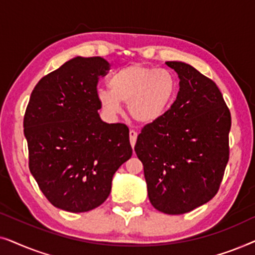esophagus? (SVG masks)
Segmentation results:
<instances>
[{"instance_id":"esophagus-1","label":"esophagus","mask_w":255,"mask_h":255,"mask_svg":"<svg viewBox=\"0 0 255 255\" xmlns=\"http://www.w3.org/2000/svg\"><path fill=\"white\" fill-rule=\"evenodd\" d=\"M128 135H130V142H131V146L132 147H134V145H135V141H137V132L135 131H133V130H131L130 131V133H128Z\"/></svg>"}]
</instances>
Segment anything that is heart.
<instances>
[{"instance_id": "obj_1", "label": "heart", "mask_w": 255, "mask_h": 255, "mask_svg": "<svg viewBox=\"0 0 255 255\" xmlns=\"http://www.w3.org/2000/svg\"><path fill=\"white\" fill-rule=\"evenodd\" d=\"M109 89L97 90V101L109 116L121 114L122 103L128 104L132 120L151 124L160 120L176 97L177 81L168 69L140 64L130 65L114 72Z\"/></svg>"}]
</instances>
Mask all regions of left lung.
Wrapping results in <instances>:
<instances>
[{"mask_svg":"<svg viewBox=\"0 0 255 255\" xmlns=\"http://www.w3.org/2000/svg\"><path fill=\"white\" fill-rule=\"evenodd\" d=\"M180 78L176 100L141 128L134 151L156 210L182 215L217 194L229 161L231 114L221 90L193 66L167 61Z\"/></svg>","mask_w":255,"mask_h":255,"instance_id":"8db88e82","label":"left lung"}]
</instances>
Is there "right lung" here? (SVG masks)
Instances as JSON below:
<instances>
[{
    "instance_id": "obj_1",
    "label": "right lung",
    "mask_w": 255,
    "mask_h": 255,
    "mask_svg": "<svg viewBox=\"0 0 255 255\" xmlns=\"http://www.w3.org/2000/svg\"><path fill=\"white\" fill-rule=\"evenodd\" d=\"M110 65L76 57L39 80L24 115L29 168L54 207L86 212L109 196L116 170L131 158L125 124H108L97 111V83Z\"/></svg>"
}]
</instances>
